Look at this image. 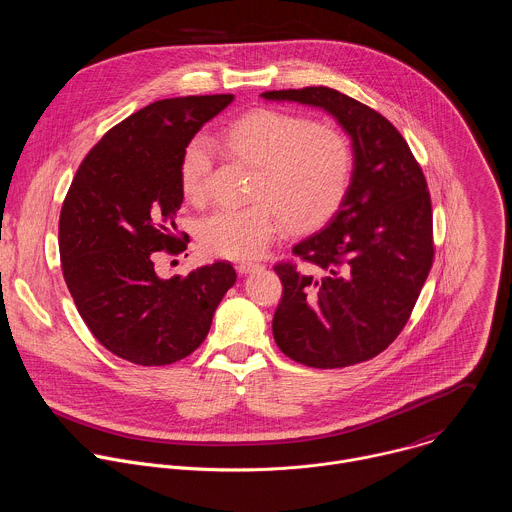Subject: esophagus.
Returning a JSON list of instances; mask_svg holds the SVG:
<instances>
[{
    "label": "esophagus",
    "mask_w": 512,
    "mask_h": 512,
    "mask_svg": "<svg viewBox=\"0 0 512 512\" xmlns=\"http://www.w3.org/2000/svg\"><path fill=\"white\" fill-rule=\"evenodd\" d=\"M257 269H261V263H255V261H241V263H237V271L241 275H247V273L257 271Z\"/></svg>",
    "instance_id": "34e87169"
}]
</instances>
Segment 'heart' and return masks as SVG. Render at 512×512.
<instances>
[{
  "label": "heart",
  "mask_w": 512,
  "mask_h": 512,
  "mask_svg": "<svg viewBox=\"0 0 512 512\" xmlns=\"http://www.w3.org/2000/svg\"><path fill=\"white\" fill-rule=\"evenodd\" d=\"M227 156L257 170L245 208H216L196 223L204 253L225 259L259 255L279 227L312 231L340 208L352 178V148L344 133L308 117L255 109L218 137ZM212 166L208 141L194 137L180 160V188L192 202L204 198Z\"/></svg>",
  "instance_id": "b5f03b06"
}]
</instances>
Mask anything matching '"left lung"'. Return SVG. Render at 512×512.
I'll use <instances>...</instances> for the list:
<instances>
[{
  "label": "left lung",
  "mask_w": 512,
  "mask_h": 512,
  "mask_svg": "<svg viewBox=\"0 0 512 512\" xmlns=\"http://www.w3.org/2000/svg\"><path fill=\"white\" fill-rule=\"evenodd\" d=\"M269 101L320 107L352 139L348 192L328 225L273 269L283 294L273 338L314 369H342L383 352L407 324L433 265L431 198L397 127L328 87L267 91Z\"/></svg>",
  "instance_id": "obj_1"
}]
</instances>
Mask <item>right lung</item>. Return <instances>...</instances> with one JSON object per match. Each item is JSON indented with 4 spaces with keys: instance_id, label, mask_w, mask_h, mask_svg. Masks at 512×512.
<instances>
[{
    "instance_id": "add662e5",
    "label": "right lung",
    "mask_w": 512,
    "mask_h": 512,
    "mask_svg": "<svg viewBox=\"0 0 512 512\" xmlns=\"http://www.w3.org/2000/svg\"><path fill=\"white\" fill-rule=\"evenodd\" d=\"M233 99H164L129 115L87 154L62 202L58 249L70 296L93 336L141 367L192 354L237 281L227 261L170 279L154 267L160 251L178 255L188 243L174 223L186 143Z\"/></svg>"
}]
</instances>
